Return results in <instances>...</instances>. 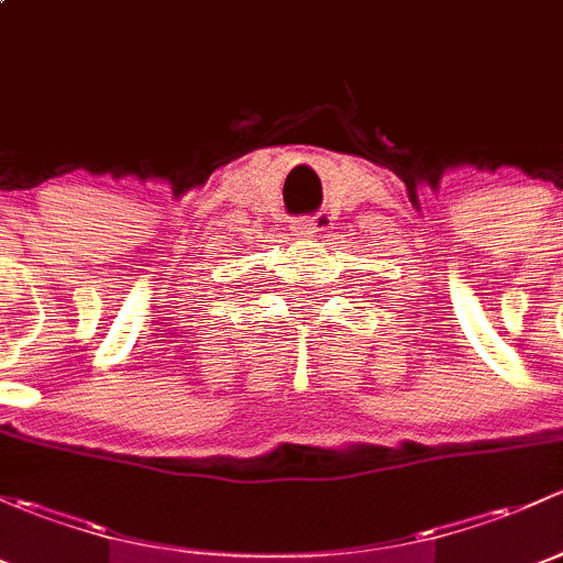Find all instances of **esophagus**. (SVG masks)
Masks as SVG:
<instances>
[{"instance_id":"1","label":"esophagus","mask_w":563,"mask_h":563,"mask_svg":"<svg viewBox=\"0 0 563 563\" xmlns=\"http://www.w3.org/2000/svg\"><path fill=\"white\" fill-rule=\"evenodd\" d=\"M322 224H324V217L298 219V222L292 224V235H295V239H303V241L317 239V233H320V230H322Z\"/></svg>"}]
</instances>
